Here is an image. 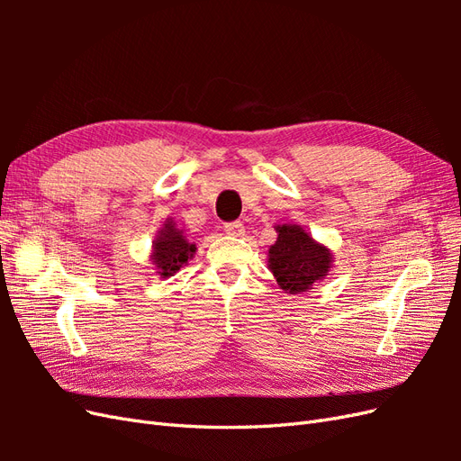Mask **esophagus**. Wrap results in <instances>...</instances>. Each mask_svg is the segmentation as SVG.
<instances>
[{
  "instance_id": "esophagus-1",
  "label": "esophagus",
  "mask_w": 461,
  "mask_h": 461,
  "mask_svg": "<svg viewBox=\"0 0 461 461\" xmlns=\"http://www.w3.org/2000/svg\"><path fill=\"white\" fill-rule=\"evenodd\" d=\"M225 232L229 236H242L244 234V225L240 221H234V222H227L225 225Z\"/></svg>"
}]
</instances>
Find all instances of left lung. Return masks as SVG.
<instances>
[{
  "instance_id": "obj_1",
  "label": "left lung",
  "mask_w": 461,
  "mask_h": 461,
  "mask_svg": "<svg viewBox=\"0 0 461 461\" xmlns=\"http://www.w3.org/2000/svg\"><path fill=\"white\" fill-rule=\"evenodd\" d=\"M276 240L269 248L267 267L276 278V285L286 294H303L315 283H321L332 267V252L317 242L296 222L276 225Z\"/></svg>"
}]
</instances>
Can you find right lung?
<instances>
[{"label": "right lung", "mask_w": 461, "mask_h": 461, "mask_svg": "<svg viewBox=\"0 0 461 461\" xmlns=\"http://www.w3.org/2000/svg\"><path fill=\"white\" fill-rule=\"evenodd\" d=\"M196 244L186 239L185 230L178 229L173 219H167L151 242L149 259L156 265V273L167 278L183 269L196 254Z\"/></svg>", "instance_id": "1"}]
</instances>
